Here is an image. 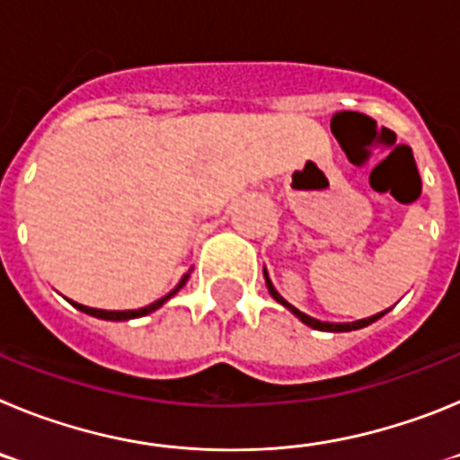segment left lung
Here are the masks:
<instances>
[{
  "label": "left lung",
  "mask_w": 460,
  "mask_h": 460,
  "mask_svg": "<svg viewBox=\"0 0 460 460\" xmlns=\"http://www.w3.org/2000/svg\"><path fill=\"white\" fill-rule=\"evenodd\" d=\"M262 274H265L267 290H270V295L274 296L276 302H279V304H283V306H286L288 311H290L292 315H295V318H299V320H302L304 324H308V327H313V329H320V332H352V329H364V327H368V324H373V323H376V320H380L382 315H385V313L389 311V308H387V311L376 313V315H371V318L357 320V323H323V320H318V318H311V315H306V313H302V311H299V308H295V306H292L290 302H286V299H283V296L279 295V290H276V288H274V283H271V279H270V274H267V270H262Z\"/></svg>",
  "instance_id": "8db88e82"
}]
</instances>
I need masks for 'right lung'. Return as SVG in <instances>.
Here are the masks:
<instances>
[{
  "instance_id": "right-lung-1",
  "label": "right lung",
  "mask_w": 460,
  "mask_h": 460,
  "mask_svg": "<svg viewBox=\"0 0 460 460\" xmlns=\"http://www.w3.org/2000/svg\"><path fill=\"white\" fill-rule=\"evenodd\" d=\"M189 276H190V274H184V276H181L180 283H177V286H174L172 290H170L168 295H165V296H161V299H156V302L149 304V306L136 308V311H103V308L83 306V304L71 302V299H68V302H71L73 306L78 308V311L87 313V315H93V318H99V320H112V323H121V320H133V318H142V315H149V313H154V311H156V308L164 306V304L168 302L170 296H174V295H177V292L181 290V288L186 286V280H189Z\"/></svg>"
}]
</instances>
